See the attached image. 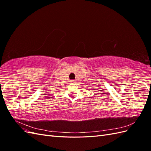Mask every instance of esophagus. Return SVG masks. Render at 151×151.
<instances>
[{
    "label": "esophagus",
    "mask_w": 151,
    "mask_h": 151,
    "mask_svg": "<svg viewBox=\"0 0 151 151\" xmlns=\"http://www.w3.org/2000/svg\"><path fill=\"white\" fill-rule=\"evenodd\" d=\"M71 82H75V80H71Z\"/></svg>",
    "instance_id": "1"
}]
</instances>
